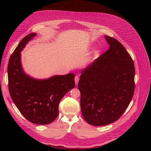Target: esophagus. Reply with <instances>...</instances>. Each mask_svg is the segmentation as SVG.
Masks as SVG:
<instances>
[{
  "label": "esophagus",
  "instance_id": "obj_1",
  "mask_svg": "<svg viewBox=\"0 0 151 151\" xmlns=\"http://www.w3.org/2000/svg\"><path fill=\"white\" fill-rule=\"evenodd\" d=\"M75 82L76 85H78V82H79V76H75Z\"/></svg>",
  "mask_w": 151,
  "mask_h": 151
}]
</instances>
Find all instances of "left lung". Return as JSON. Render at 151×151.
Wrapping results in <instances>:
<instances>
[{
  "mask_svg": "<svg viewBox=\"0 0 151 151\" xmlns=\"http://www.w3.org/2000/svg\"><path fill=\"white\" fill-rule=\"evenodd\" d=\"M104 37L109 49L81 72L78 85L82 116L94 126L117 121L130 104L135 87L130 54L116 39Z\"/></svg>",
  "mask_w": 151,
  "mask_h": 151,
  "instance_id": "obj_1",
  "label": "left lung"
}]
</instances>
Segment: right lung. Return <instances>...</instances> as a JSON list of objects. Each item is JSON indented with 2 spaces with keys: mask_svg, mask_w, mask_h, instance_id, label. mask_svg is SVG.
<instances>
[{
  "mask_svg": "<svg viewBox=\"0 0 151 151\" xmlns=\"http://www.w3.org/2000/svg\"><path fill=\"white\" fill-rule=\"evenodd\" d=\"M36 35L32 33L24 37L11 55L8 66V87L11 97L21 114L33 124L45 125L55 119L60 100L75 87V75L38 79L24 72L21 52Z\"/></svg>",
  "mask_w": 151,
  "mask_h": 151,
  "instance_id": "obj_1",
  "label": "right lung"
}]
</instances>
